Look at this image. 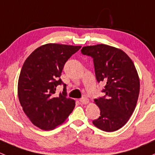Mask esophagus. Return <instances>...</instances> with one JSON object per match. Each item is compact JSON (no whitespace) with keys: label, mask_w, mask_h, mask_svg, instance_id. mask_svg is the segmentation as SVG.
<instances>
[{"label":"esophagus","mask_w":155,"mask_h":155,"mask_svg":"<svg viewBox=\"0 0 155 155\" xmlns=\"http://www.w3.org/2000/svg\"><path fill=\"white\" fill-rule=\"evenodd\" d=\"M80 101L83 104H87L89 103V100L87 98H83L80 100Z\"/></svg>","instance_id":"esophagus-1"}]
</instances>
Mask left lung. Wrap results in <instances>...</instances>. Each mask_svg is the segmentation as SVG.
Instances as JSON below:
<instances>
[{
  "instance_id": "obj_1",
  "label": "left lung",
  "mask_w": 155,
  "mask_h": 155,
  "mask_svg": "<svg viewBox=\"0 0 155 155\" xmlns=\"http://www.w3.org/2000/svg\"><path fill=\"white\" fill-rule=\"evenodd\" d=\"M83 54L93 58L95 77L105 84L104 96L95 99L99 118L93 125L113 132L127 123L134 111L140 94V78L134 64L125 52L104 44L84 46Z\"/></svg>"
}]
</instances>
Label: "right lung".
I'll use <instances>...</instances> for the list:
<instances>
[{"instance_id":"1","label":"right lung","mask_w":155,"mask_h":155,"mask_svg":"<svg viewBox=\"0 0 155 155\" xmlns=\"http://www.w3.org/2000/svg\"><path fill=\"white\" fill-rule=\"evenodd\" d=\"M81 46L48 43L37 48L24 63L18 82V96L24 113L35 126L53 130L66 121L75 106L67 98L60 79L65 63ZM64 91L55 95L57 85Z\"/></svg>"}]
</instances>
